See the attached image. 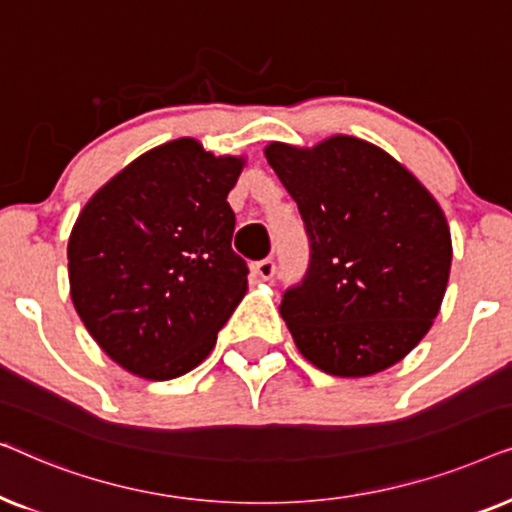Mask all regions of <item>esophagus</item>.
<instances>
[{"mask_svg":"<svg viewBox=\"0 0 512 512\" xmlns=\"http://www.w3.org/2000/svg\"><path fill=\"white\" fill-rule=\"evenodd\" d=\"M275 261H272V258H263V261H258L256 265H254V272H256V277L261 279V282H268V279H272L275 277Z\"/></svg>","mask_w":512,"mask_h":512,"instance_id":"1","label":"esophagus"}]
</instances>
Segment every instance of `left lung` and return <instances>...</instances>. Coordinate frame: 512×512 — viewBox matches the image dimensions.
<instances>
[{
  "label": "left lung",
  "mask_w": 512,
  "mask_h": 512,
  "mask_svg": "<svg viewBox=\"0 0 512 512\" xmlns=\"http://www.w3.org/2000/svg\"><path fill=\"white\" fill-rule=\"evenodd\" d=\"M265 158L310 235L303 284L282 317L298 352L335 377H368L405 359L443 305L450 226L415 174L366 139L333 135Z\"/></svg>",
  "instance_id": "1"
}]
</instances>
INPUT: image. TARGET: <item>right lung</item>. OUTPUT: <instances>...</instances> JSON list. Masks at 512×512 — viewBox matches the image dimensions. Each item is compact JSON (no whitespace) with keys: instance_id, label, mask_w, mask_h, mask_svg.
<instances>
[{"instance_id":"right-lung-1","label":"right lung","mask_w":512,"mask_h":512,"mask_svg":"<svg viewBox=\"0 0 512 512\" xmlns=\"http://www.w3.org/2000/svg\"><path fill=\"white\" fill-rule=\"evenodd\" d=\"M247 160L181 137L142 153L81 209L69 296L118 366L174 380L200 366L247 293L228 193Z\"/></svg>"}]
</instances>
